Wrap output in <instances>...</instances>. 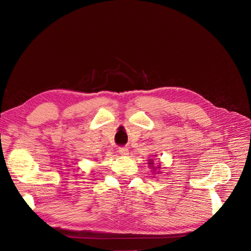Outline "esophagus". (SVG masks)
<instances>
[{"mask_svg": "<svg viewBox=\"0 0 251 251\" xmlns=\"http://www.w3.org/2000/svg\"><path fill=\"white\" fill-rule=\"evenodd\" d=\"M118 153L121 155H127L128 154V148L126 146H123L118 148Z\"/></svg>", "mask_w": 251, "mask_h": 251, "instance_id": "1", "label": "esophagus"}]
</instances>
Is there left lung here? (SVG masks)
<instances>
[{"label":"left lung","mask_w":251,"mask_h":251,"mask_svg":"<svg viewBox=\"0 0 251 251\" xmlns=\"http://www.w3.org/2000/svg\"><path fill=\"white\" fill-rule=\"evenodd\" d=\"M149 163H150V164H151V163H152V162H149Z\"/></svg>","instance_id":"8db88e82"}]
</instances>
